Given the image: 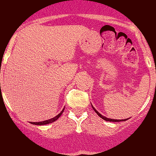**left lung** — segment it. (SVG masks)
Returning <instances> with one entry per match:
<instances>
[{
    "instance_id": "obj_1",
    "label": "left lung",
    "mask_w": 156,
    "mask_h": 156,
    "mask_svg": "<svg viewBox=\"0 0 156 156\" xmlns=\"http://www.w3.org/2000/svg\"><path fill=\"white\" fill-rule=\"evenodd\" d=\"M93 108H94V110L96 112V114H97V115H98L99 117L101 118V119H103L104 120L110 121V122H119V121H124V120H123V119H120V120H119V119H108V118H106V117H105V116H103L101 114H99V113H98V112L97 111V110H96L94 108V107H93ZM125 120H126V119H125Z\"/></svg>"
}]
</instances>
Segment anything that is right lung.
<instances>
[{
  "label": "right lung",
  "mask_w": 156,
  "mask_h": 156,
  "mask_svg": "<svg viewBox=\"0 0 156 156\" xmlns=\"http://www.w3.org/2000/svg\"><path fill=\"white\" fill-rule=\"evenodd\" d=\"M62 112H63V110L59 114V115H58L56 117L52 118V119H48V120H45V121H41V122H32V124H36V125H44V124H50V123H52V122H54V121H56L57 119H58V118L61 116V115L62 114Z\"/></svg>",
  "instance_id": "1"
}]
</instances>
